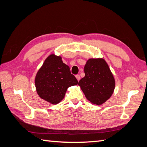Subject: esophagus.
<instances>
[{
  "instance_id": "1",
  "label": "esophagus",
  "mask_w": 147,
  "mask_h": 147,
  "mask_svg": "<svg viewBox=\"0 0 147 147\" xmlns=\"http://www.w3.org/2000/svg\"><path fill=\"white\" fill-rule=\"evenodd\" d=\"M76 79H77L78 81H80V76L79 75V74H76Z\"/></svg>"
}]
</instances>
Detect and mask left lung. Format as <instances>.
Segmentation results:
<instances>
[{
    "label": "left lung",
    "instance_id": "8db88e82",
    "mask_svg": "<svg viewBox=\"0 0 147 147\" xmlns=\"http://www.w3.org/2000/svg\"><path fill=\"white\" fill-rule=\"evenodd\" d=\"M84 71L85 76L78 85L90 102L102 104L111 97L115 88V80L108 64L103 59H90Z\"/></svg>",
    "mask_w": 147,
    "mask_h": 147
}]
</instances>
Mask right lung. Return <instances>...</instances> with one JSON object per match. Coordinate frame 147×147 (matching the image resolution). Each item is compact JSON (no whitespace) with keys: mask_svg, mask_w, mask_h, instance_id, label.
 Instances as JSON below:
<instances>
[{"mask_svg":"<svg viewBox=\"0 0 147 147\" xmlns=\"http://www.w3.org/2000/svg\"><path fill=\"white\" fill-rule=\"evenodd\" d=\"M76 77L71 73L69 67L62 58L54 54L43 62L35 77V86L40 97L52 104L64 98L68 87L76 85Z\"/></svg>","mask_w":147,"mask_h":147,"instance_id":"1","label":"right lung"}]
</instances>
